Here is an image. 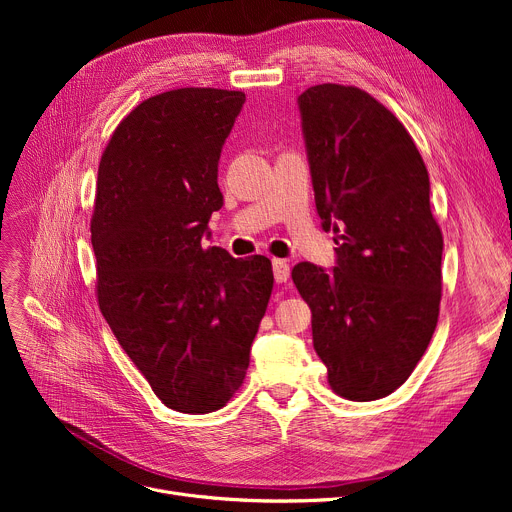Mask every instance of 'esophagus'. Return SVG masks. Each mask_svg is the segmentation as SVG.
Returning <instances> with one entry per match:
<instances>
[{
  "mask_svg": "<svg viewBox=\"0 0 512 512\" xmlns=\"http://www.w3.org/2000/svg\"><path fill=\"white\" fill-rule=\"evenodd\" d=\"M272 267H274V278L278 284H282L290 278V265L286 259H274Z\"/></svg>",
  "mask_w": 512,
  "mask_h": 512,
  "instance_id": "34e87169",
  "label": "esophagus"
}]
</instances>
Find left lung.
<instances>
[{
    "instance_id": "1",
    "label": "left lung",
    "mask_w": 512,
    "mask_h": 512,
    "mask_svg": "<svg viewBox=\"0 0 512 512\" xmlns=\"http://www.w3.org/2000/svg\"><path fill=\"white\" fill-rule=\"evenodd\" d=\"M299 112L336 265L303 261L292 280L311 307L313 348L332 390L378 400L409 380L438 324L444 240L427 168L407 128L357 87H311Z\"/></svg>"
}]
</instances>
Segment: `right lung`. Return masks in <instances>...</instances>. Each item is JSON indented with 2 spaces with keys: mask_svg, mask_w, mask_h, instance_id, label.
Returning <instances> with one entry per match:
<instances>
[{
  "mask_svg": "<svg viewBox=\"0 0 512 512\" xmlns=\"http://www.w3.org/2000/svg\"><path fill=\"white\" fill-rule=\"evenodd\" d=\"M245 93L176 89L145 99L105 147L91 245L99 309L168 409L203 415L240 388L272 297V261L203 249L224 197L222 147Z\"/></svg>",
  "mask_w": 512,
  "mask_h": 512,
  "instance_id": "obj_1",
  "label": "right lung"
}]
</instances>
